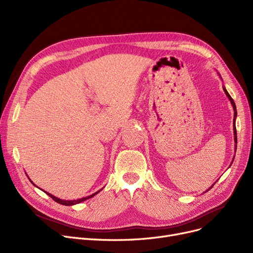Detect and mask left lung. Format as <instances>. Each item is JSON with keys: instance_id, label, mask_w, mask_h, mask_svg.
Masks as SVG:
<instances>
[{"instance_id": "8db88e82", "label": "left lung", "mask_w": 253, "mask_h": 253, "mask_svg": "<svg viewBox=\"0 0 253 253\" xmlns=\"http://www.w3.org/2000/svg\"><path fill=\"white\" fill-rule=\"evenodd\" d=\"M218 76L220 77V75L218 74ZM220 79H221V77H220ZM222 80V79H221ZM222 89H223V91H224V93H225V95L228 96V98H229V100L231 101V103H232V106H233V109H234V121H233V126H234V140H235V153H236V150H237V131H236V118H237V109H236V104H235V102H234V100H233V98L231 97V95L229 94V92L227 91V89H225V87L224 86H222ZM234 161V160H233ZM233 163V162H232ZM214 184H212L211 185V188L213 187ZM211 188H209L207 191H209ZM207 191H205L204 193H206Z\"/></svg>"}]
</instances>
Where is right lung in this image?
<instances>
[{"mask_svg": "<svg viewBox=\"0 0 253 253\" xmlns=\"http://www.w3.org/2000/svg\"><path fill=\"white\" fill-rule=\"evenodd\" d=\"M26 174V173H25ZM26 176H28V174H26ZM29 177V176H28ZM29 179H30V177H29ZM30 181L35 185V187H37V185L30 179ZM103 189V188H102ZM101 189V190H102ZM101 190H99V191H97L96 193H94V194H92V195H90V196H87V197H84V198H81V199H77V200H62V199H59V198H57V197H55V196H53V195H51L50 193H47L46 191H44L49 197H51L53 200H54L55 202H57V203H59V204H61V205H65V206H71V205H76V204H79V203H81V202H83V201H85V200H88V199H90V198H92V197H94L95 195H97Z\"/></svg>", "mask_w": 253, "mask_h": 253, "instance_id": "right-lung-1", "label": "right lung"}]
</instances>
